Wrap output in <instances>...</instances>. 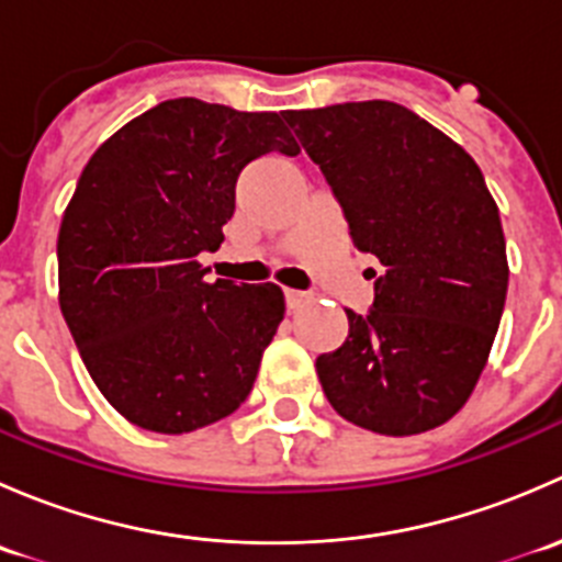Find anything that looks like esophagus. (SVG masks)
Returning a JSON list of instances; mask_svg holds the SVG:
<instances>
[{
	"label": "esophagus",
	"instance_id": "1",
	"mask_svg": "<svg viewBox=\"0 0 562 562\" xmlns=\"http://www.w3.org/2000/svg\"><path fill=\"white\" fill-rule=\"evenodd\" d=\"M307 302H310V293L307 291H291V288H288V291H285L288 310H299V307H302V304H307Z\"/></svg>",
	"mask_w": 562,
	"mask_h": 562
}]
</instances>
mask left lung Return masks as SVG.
<instances>
[{
    "instance_id": "8db88e82",
    "label": "left lung",
    "mask_w": 562,
    "mask_h": 562,
    "mask_svg": "<svg viewBox=\"0 0 562 562\" xmlns=\"http://www.w3.org/2000/svg\"><path fill=\"white\" fill-rule=\"evenodd\" d=\"M361 252L381 260L370 313L317 356L334 411L378 435L427 432L468 402L508 291L501 214L473 157L389 100L282 113Z\"/></svg>"
}]
</instances>
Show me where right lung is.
<instances>
[{"label": "right lung", "instance_id": "obj_1", "mask_svg": "<svg viewBox=\"0 0 562 562\" xmlns=\"http://www.w3.org/2000/svg\"><path fill=\"white\" fill-rule=\"evenodd\" d=\"M299 155L280 113L166 100L105 140L61 217L59 307L89 375L135 427L181 435L252 391L285 299L274 282H206L236 181Z\"/></svg>", "mask_w": 562, "mask_h": 562}]
</instances>
